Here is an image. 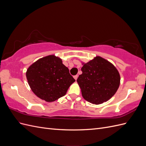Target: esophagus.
<instances>
[{"instance_id":"1","label":"esophagus","mask_w":146,"mask_h":146,"mask_svg":"<svg viewBox=\"0 0 146 146\" xmlns=\"http://www.w3.org/2000/svg\"><path fill=\"white\" fill-rule=\"evenodd\" d=\"M74 78L75 80H77V78H78V76H77V75H76V76H74Z\"/></svg>"}]
</instances>
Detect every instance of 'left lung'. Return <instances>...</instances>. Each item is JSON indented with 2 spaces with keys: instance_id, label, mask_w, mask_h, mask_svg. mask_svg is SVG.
I'll use <instances>...</instances> for the list:
<instances>
[{
  "instance_id": "obj_1",
  "label": "left lung",
  "mask_w": 146,
  "mask_h": 146,
  "mask_svg": "<svg viewBox=\"0 0 146 146\" xmlns=\"http://www.w3.org/2000/svg\"><path fill=\"white\" fill-rule=\"evenodd\" d=\"M82 74L77 82L83 98L89 102L99 105L108 101L115 94L120 85L121 77L111 63L97 56L82 63Z\"/></svg>"
}]
</instances>
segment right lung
<instances>
[{
    "label": "right lung",
    "mask_w": 146,
    "mask_h": 146,
    "mask_svg": "<svg viewBox=\"0 0 146 146\" xmlns=\"http://www.w3.org/2000/svg\"><path fill=\"white\" fill-rule=\"evenodd\" d=\"M26 77L33 93L47 102L64 96L76 81L62 60L54 55L42 57L30 65Z\"/></svg>",
    "instance_id": "right-lung-1"
}]
</instances>
